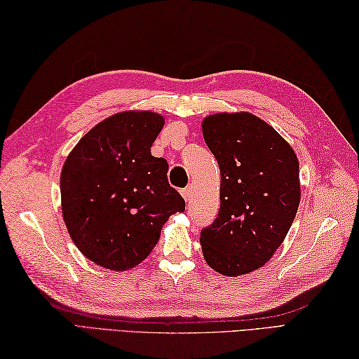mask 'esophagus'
<instances>
[{
    "instance_id": "34e87169",
    "label": "esophagus",
    "mask_w": 359,
    "mask_h": 359,
    "mask_svg": "<svg viewBox=\"0 0 359 359\" xmlns=\"http://www.w3.org/2000/svg\"><path fill=\"white\" fill-rule=\"evenodd\" d=\"M193 193H194V189H193V187H191V185L182 189V196H184V199H185L187 202H188V201H191V196H193Z\"/></svg>"
}]
</instances>
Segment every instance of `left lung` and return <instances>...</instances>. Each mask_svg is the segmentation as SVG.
Instances as JSON below:
<instances>
[{
    "instance_id": "obj_1",
    "label": "left lung",
    "mask_w": 359,
    "mask_h": 359,
    "mask_svg": "<svg viewBox=\"0 0 359 359\" xmlns=\"http://www.w3.org/2000/svg\"><path fill=\"white\" fill-rule=\"evenodd\" d=\"M220 170V208L201 231L212 270L239 276L270 261L301 201L299 162L292 147L250 112H220L202 121Z\"/></svg>"
}]
</instances>
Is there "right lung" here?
Listing matches in <instances>:
<instances>
[{
    "label": "right lung",
    "mask_w": 359,
    "mask_h": 359,
    "mask_svg": "<svg viewBox=\"0 0 359 359\" xmlns=\"http://www.w3.org/2000/svg\"><path fill=\"white\" fill-rule=\"evenodd\" d=\"M165 118L126 111L95 125L67 156L60 177L63 219L89 261L129 270L149 256L185 201L168 184V162L151 156Z\"/></svg>",
    "instance_id": "obj_1"
}]
</instances>
